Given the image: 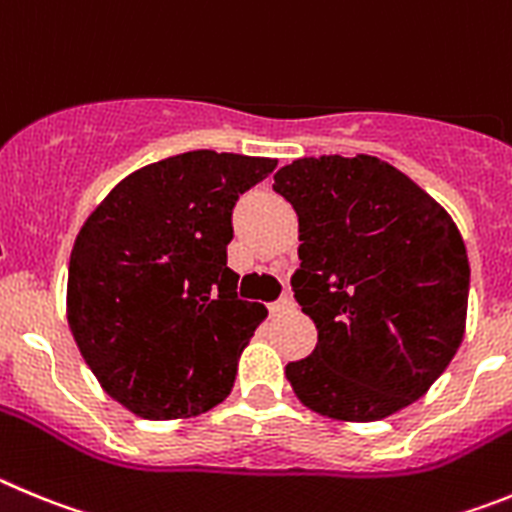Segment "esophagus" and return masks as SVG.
Wrapping results in <instances>:
<instances>
[{
    "instance_id": "esophagus-1",
    "label": "esophagus",
    "mask_w": 512,
    "mask_h": 512,
    "mask_svg": "<svg viewBox=\"0 0 512 512\" xmlns=\"http://www.w3.org/2000/svg\"><path fill=\"white\" fill-rule=\"evenodd\" d=\"M293 308H296V303L290 301L288 296H283V298H278L275 303H270V313H273V316H283V313H290Z\"/></svg>"
}]
</instances>
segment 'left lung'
<instances>
[{
  "label": "left lung",
  "instance_id": "8db88e82",
  "mask_svg": "<svg viewBox=\"0 0 512 512\" xmlns=\"http://www.w3.org/2000/svg\"><path fill=\"white\" fill-rule=\"evenodd\" d=\"M298 214L290 285L319 342L285 367L306 408L380 421L439 380L464 339L467 247L418 183L372 155L301 158L275 173Z\"/></svg>",
  "mask_w": 512,
  "mask_h": 512
}]
</instances>
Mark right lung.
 <instances>
[{
	"mask_svg": "<svg viewBox=\"0 0 512 512\" xmlns=\"http://www.w3.org/2000/svg\"><path fill=\"white\" fill-rule=\"evenodd\" d=\"M278 160L191 150L135 170L78 232L66 316L107 395L147 421L201 416L234 388L267 308L237 296L232 209Z\"/></svg>",
	"mask_w": 512,
	"mask_h": 512,
	"instance_id": "right-lung-1",
	"label": "right lung"
}]
</instances>
